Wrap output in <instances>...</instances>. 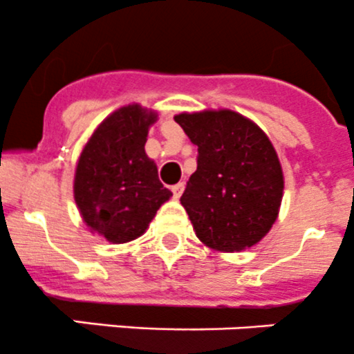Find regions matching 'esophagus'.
<instances>
[{
  "label": "esophagus",
  "mask_w": 354,
  "mask_h": 354,
  "mask_svg": "<svg viewBox=\"0 0 354 354\" xmlns=\"http://www.w3.org/2000/svg\"><path fill=\"white\" fill-rule=\"evenodd\" d=\"M183 190H185V183H176V185H173V187H171V192H173V195H174V198H180L181 197V194H183Z\"/></svg>",
  "instance_id": "esophagus-1"
}]
</instances>
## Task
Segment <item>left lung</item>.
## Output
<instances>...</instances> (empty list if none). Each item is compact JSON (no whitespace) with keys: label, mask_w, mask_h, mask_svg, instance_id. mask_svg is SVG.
<instances>
[{"label":"left lung","mask_w":354,"mask_h":354,"mask_svg":"<svg viewBox=\"0 0 354 354\" xmlns=\"http://www.w3.org/2000/svg\"><path fill=\"white\" fill-rule=\"evenodd\" d=\"M174 121L198 147L197 171L180 198L198 240L224 253L259 243L276 223L284 190L272 142L231 109L181 113Z\"/></svg>","instance_id":"8db88e82"}]
</instances>
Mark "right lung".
Segmentation results:
<instances>
[{"label":"right lung","instance_id":"add662e5","mask_svg":"<svg viewBox=\"0 0 354 354\" xmlns=\"http://www.w3.org/2000/svg\"><path fill=\"white\" fill-rule=\"evenodd\" d=\"M157 113L128 104L111 113L78 157L73 197L84 223L109 243L142 236L171 192L159 181L145 154L149 128Z\"/></svg>","mask_w":354,"mask_h":354}]
</instances>
